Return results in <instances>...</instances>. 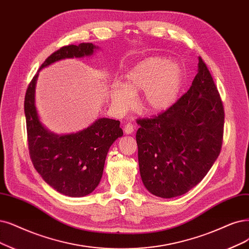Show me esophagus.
I'll use <instances>...</instances> for the list:
<instances>
[{"label":"esophagus","instance_id":"esophagus-1","mask_svg":"<svg viewBox=\"0 0 249 249\" xmlns=\"http://www.w3.org/2000/svg\"><path fill=\"white\" fill-rule=\"evenodd\" d=\"M133 131H134V126L131 123H127L124 126V132L126 134H132Z\"/></svg>","mask_w":249,"mask_h":249}]
</instances>
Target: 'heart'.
I'll list each match as a JSON object with an SVG mask.
<instances>
[{"label":"heart","instance_id":"obj_1","mask_svg":"<svg viewBox=\"0 0 249 249\" xmlns=\"http://www.w3.org/2000/svg\"><path fill=\"white\" fill-rule=\"evenodd\" d=\"M183 83L179 63L163 57H149L139 62L125 75L124 84L110 89V99L116 110L126 113L141 93L140 107L146 114H162L177 103Z\"/></svg>","mask_w":249,"mask_h":249}]
</instances>
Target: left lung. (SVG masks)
Listing matches in <instances>:
<instances>
[{
	"label": "left lung",
	"mask_w": 249,
	"mask_h": 249,
	"mask_svg": "<svg viewBox=\"0 0 249 249\" xmlns=\"http://www.w3.org/2000/svg\"><path fill=\"white\" fill-rule=\"evenodd\" d=\"M192 86L168 110L137 121L139 165L151 194L173 198L203 179L222 148L224 107L201 57Z\"/></svg>",
	"instance_id": "obj_1"
}]
</instances>
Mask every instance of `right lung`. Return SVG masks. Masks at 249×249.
<instances>
[{
	"mask_svg": "<svg viewBox=\"0 0 249 249\" xmlns=\"http://www.w3.org/2000/svg\"><path fill=\"white\" fill-rule=\"evenodd\" d=\"M92 43L64 46L51 54L40 70L67 58L91 56L98 50ZM36 73L24 98L27 140L31 158L42 178L60 194L84 197L93 192L103 177L107 152L123 135L120 121L99 118L87 128L75 133L57 134L44 126L36 107Z\"/></svg>",
	"mask_w": 249,
	"mask_h": 249,
	"instance_id": "obj_1",
	"label": "right lung"
}]
</instances>
